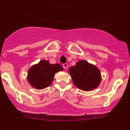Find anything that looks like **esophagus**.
<instances>
[{"mask_svg": "<svg viewBox=\"0 0 130 130\" xmlns=\"http://www.w3.org/2000/svg\"><path fill=\"white\" fill-rule=\"evenodd\" d=\"M62 66L64 69H67L68 67V64L67 63H65V64H63Z\"/></svg>", "mask_w": 130, "mask_h": 130, "instance_id": "obj_1", "label": "esophagus"}]
</instances>
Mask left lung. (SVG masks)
I'll return each mask as SVG.
<instances>
[{
	"label": "left lung",
	"mask_w": 130,
	"mask_h": 130,
	"mask_svg": "<svg viewBox=\"0 0 130 130\" xmlns=\"http://www.w3.org/2000/svg\"><path fill=\"white\" fill-rule=\"evenodd\" d=\"M69 73L73 84L84 91L97 88L102 81L100 71L94 64L81 60L69 68Z\"/></svg>",
	"instance_id": "left-lung-1"
}]
</instances>
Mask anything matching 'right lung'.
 Returning <instances> with one entry per match:
<instances>
[{"label": "right lung", "instance_id": "1", "mask_svg": "<svg viewBox=\"0 0 130 130\" xmlns=\"http://www.w3.org/2000/svg\"><path fill=\"white\" fill-rule=\"evenodd\" d=\"M62 70L63 68L60 64H50L48 60H42L31 66L27 80L33 88L41 90L51 85L55 73Z\"/></svg>", "mask_w": 130, "mask_h": 130}]
</instances>
